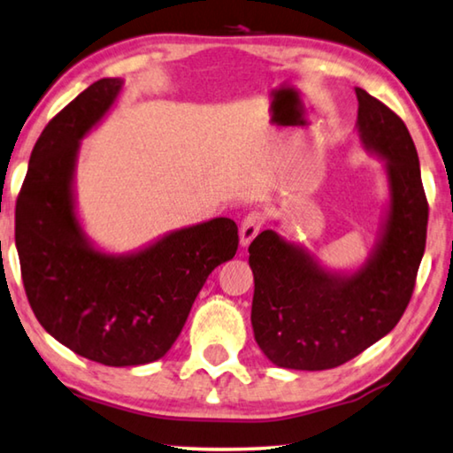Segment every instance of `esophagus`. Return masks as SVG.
I'll list each match as a JSON object with an SVG mask.
<instances>
[{"label":"esophagus","instance_id":"obj_1","mask_svg":"<svg viewBox=\"0 0 453 453\" xmlns=\"http://www.w3.org/2000/svg\"><path fill=\"white\" fill-rule=\"evenodd\" d=\"M265 224V215L260 211H250L244 221H242V227H240V244L242 246H248L250 242L256 238V234L260 232V226Z\"/></svg>","mask_w":453,"mask_h":453}]
</instances>
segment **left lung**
<instances>
[{
	"mask_svg": "<svg viewBox=\"0 0 453 453\" xmlns=\"http://www.w3.org/2000/svg\"><path fill=\"white\" fill-rule=\"evenodd\" d=\"M356 130L384 162L388 203L368 258L352 273L329 270L274 229L250 244L252 327L270 362L291 370L342 366L393 329L415 288L429 207L419 157L404 121L357 87Z\"/></svg>",
	"mask_w": 453,
	"mask_h": 453,
	"instance_id": "1",
	"label": "left lung"
}]
</instances>
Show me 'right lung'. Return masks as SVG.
<instances>
[{
    "mask_svg": "<svg viewBox=\"0 0 453 453\" xmlns=\"http://www.w3.org/2000/svg\"><path fill=\"white\" fill-rule=\"evenodd\" d=\"M121 87V79L96 81L40 134L16 203V248L32 311L54 340L105 366H140L171 349L207 276L234 258L240 238L227 218L127 254L87 238L75 201L81 140Z\"/></svg>",
    "mask_w": 453,
    "mask_h": 453,
    "instance_id": "right-lung-1",
    "label": "right lung"
}]
</instances>
